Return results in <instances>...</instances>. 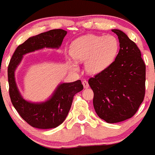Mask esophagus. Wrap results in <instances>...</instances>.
<instances>
[{"label":"esophagus","mask_w":155,"mask_h":155,"mask_svg":"<svg viewBox=\"0 0 155 155\" xmlns=\"http://www.w3.org/2000/svg\"><path fill=\"white\" fill-rule=\"evenodd\" d=\"M82 85H83L84 88H89V83H88V82L86 80H83V81H82Z\"/></svg>","instance_id":"esophagus-1"}]
</instances>
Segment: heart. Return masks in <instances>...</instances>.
<instances>
[{"label":"heart","mask_w":155,"mask_h":155,"mask_svg":"<svg viewBox=\"0 0 155 155\" xmlns=\"http://www.w3.org/2000/svg\"><path fill=\"white\" fill-rule=\"evenodd\" d=\"M118 41L114 36L85 35L76 39L71 44L70 53L75 60L84 61L86 71L97 74L110 66L118 51ZM69 66L77 68L76 60L68 59Z\"/></svg>","instance_id":"1"}]
</instances>
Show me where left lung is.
<instances>
[{"mask_svg": "<svg viewBox=\"0 0 155 155\" xmlns=\"http://www.w3.org/2000/svg\"><path fill=\"white\" fill-rule=\"evenodd\" d=\"M112 31L119 40V52L107 69L89 79V85L98 116L108 123H116L131 118L142 103L146 67L134 42L121 30Z\"/></svg>", "mask_w": 155, "mask_h": 155, "instance_id": "1", "label": "left lung"}]
</instances>
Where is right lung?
Returning <instances> with one entry per match:
<instances>
[{"instance_id":"add662e5","label":"right lung","mask_w":155,"mask_h":155,"mask_svg":"<svg viewBox=\"0 0 155 155\" xmlns=\"http://www.w3.org/2000/svg\"><path fill=\"white\" fill-rule=\"evenodd\" d=\"M66 34V30L55 29L30 37L17 47L8 65V76L11 102L21 118L34 128L49 129L61 125L69 113L74 95L83 89V86L81 80L63 83L58 86L53 96L47 102L31 103L24 100L19 92L14 72L24 54L44 47L59 48Z\"/></svg>"}]
</instances>
